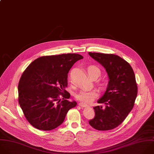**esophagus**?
<instances>
[{
  "label": "esophagus",
  "mask_w": 154,
  "mask_h": 154,
  "mask_svg": "<svg viewBox=\"0 0 154 154\" xmlns=\"http://www.w3.org/2000/svg\"><path fill=\"white\" fill-rule=\"evenodd\" d=\"M79 105L80 106H81V107H83V108H85V107H88V106L87 105H86V104H85L83 103H82V102H81V103H79Z\"/></svg>",
  "instance_id": "1"
}]
</instances>
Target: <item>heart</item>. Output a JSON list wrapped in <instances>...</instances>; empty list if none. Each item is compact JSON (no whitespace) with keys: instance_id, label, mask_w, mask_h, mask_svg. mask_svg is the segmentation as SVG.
I'll return each instance as SVG.
<instances>
[{"instance_id":"1","label":"heart","mask_w":154,"mask_h":154,"mask_svg":"<svg viewBox=\"0 0 154 154\" xmlns=\"http://www.w3.org/2000/svg\"><path fill=\"white\" fill-rule=\"evenodd\" d=\"M88 73L90 77L96 76L97 78L100 76L101 74L100 69L96 66L91 65L88 68ZM106 81L105 80H102L101 82V86L106 85ZM97 97V93L94 91H89L86 89H82L75 95L76 98L85 103H90Z\"/></svg>"}]
</instances>
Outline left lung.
I'll return each mask as SVG.
<instances>
[{"mask_svg": "<svg viewBox=\"0 0 154 154\" xmlns=\"http://www.w3.org/2000/svg\"><path fill=\"white\" fill-rule=\"evenodd\" d=\"M89 56L106 69L108 85L98 103L105 107H94L95 116L89 125L98 131H108L119 126L132 109L138 87L134 71L128 62L112 54L88 53Z\"/></svg>", "mask_w": 154, "mask_h": 154, "instance_id": "obj_1", "label": "left lung"}]
</instances>
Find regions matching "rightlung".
<instances>
[{"instance_id": "1", "label": "right lung", "mask_w": 154, "mask_h": 154, "mask_svg": "<svg viewBox=\"0 0 154 154\" xmlns=\"http://www.w3.org/2000/svg\"><path fill=\"white\" fill-rule=\"evenodd\" d=\"M83 57L78 54L46 56L34 60L23 72L18 85V100L28 122L43 131L53 130L76 106L69 101L68 73Z\"/></svg>"}]
</instances>
